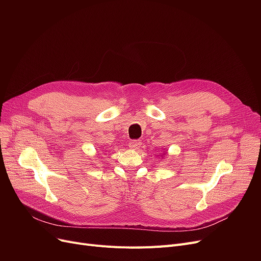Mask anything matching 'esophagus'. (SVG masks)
<instances>
[{
    "label": "esophagus",
    "instance_id": "1",
    "mask_svg": "<svg viewBox=\"0 0 261 261\" xmlns=\"http://www.w3.org/2000/svg\"><path fill=\"white\" fill-rule=\"evenodd\" d=\"M141 145H142V142L139 141V140H134V141H131L129 143V147L131 149H138V148L141 147Z\"/></svg>",
    "mask_w": 261,
    "mask_h": 261
}]
</instances>
